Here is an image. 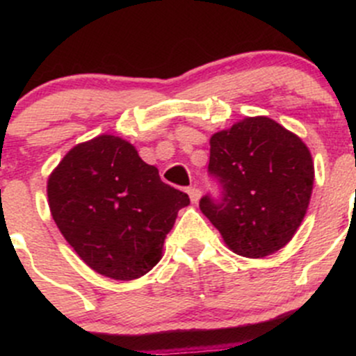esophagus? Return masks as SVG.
<instances>
[{"mask_svg": "<svg viewBox=\"0 0 356 356\" xmlns=\"http://www.w3.org/2000/svg\"><path fill=\"white\" fill-rule=\"evenodd\" d=\"M188 195H189V200H191L193 203H198L201 198V191L198 188H188Z\"/></svg>", "mask_w": 356, "mask_h": 356, "instance_id": "1", "label": "esophagus"}]
</instances>
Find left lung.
<instances>
[{
	"mask_svg": "<svg viewBox=\"0 0 356 356\" xmlns=\"http://www.w3.org/2000/svg\"><path fill=\"white\" fill-rule=\"evenodd\" d=\"M208 170L222 200L204 196L200 210L225 246L246 258L284 248L303 222L314 189L310 149L268 117H246L210 138Z\"/></svg>",
	"mask_w": 356,
	"mask_h": 356,
	"instance_id": "8db88e82",
	"label": "left lung"
}]
</instances>
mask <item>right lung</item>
I'll list each match as a JSON object with an SVG mask.
<instances>
[{
	"mask_svg": "<svg viewBox=\"0 0 356 356\" xmlns=\"http://www.w3.org/2000/svg\"><path fill=\"white\" fill-rule=\"evenodd\" d=\"M48 204L67 243L88 267L132 281L160 261L189 196L161 182L158 168L118 136L79 143L49 174Z\"/></svg>",
	"mask_w": 356,
	"mask_h": 356,
	"instance_id": "right-lung-1",
	"label": "right lung"
}]
</instances>
